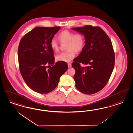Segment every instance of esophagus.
I'll list each match as a JSON object with an SVG mask.
<instances>
[{
  "label": "esophagus",
  "instance_id": "34e87169",
  "mask_svg": "<svg viewBox=\"0 0 133 133\" xmlns=\"http://www.w3.org/2000/svg\"><path fill=\"white\" fill-rule=\"evenodd\" d=\"M68 68H71V64L70 63H68Z\"/></svg>",
  "mask_w": 133,
  "mask_h": 133
}]
</instances>
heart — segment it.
Returning a JSON list of instances; mask_svg holds the SVG:
<instances>
[{
  "label": "heart",
  "mask_w": 133,
  "mask_h": 133,
  "mask_svg": "<svg viewBox=\"0 0 133 133\" xmlns=\"http://www.w3.org/2000/svg\"><path fill=\"white\" fill-rule=\"evenodd\" d=\"M58 38L61 43H66L65 49L67 50L56 55V60L57 61L69 62L75 57V52H79L84 45V37L81 33L74 34L69 30H63L59 34ZM50 46L54 51H57L59 49V44L54 39H51Z\"/></svg>",
  "instance_id": "b5f03b06"
}]
</instances>
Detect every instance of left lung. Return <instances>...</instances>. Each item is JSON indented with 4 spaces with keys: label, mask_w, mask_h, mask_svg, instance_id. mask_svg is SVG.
I'll use <instances>...</instances> for the list:
<instances>
[{
    "label": "left lung",
    "mask_w": 133,
    "mask_h": 133,
    "mask_svg": "<svg viewBox=\"0 0 133 133\" xmlns=\"http://www.w3.org/2000/svg\"><path fill=\"white\" fill-rule=\"evenodd\" d=\"M72 30L83 34L85 43L72 64L75 70V86L84 94H94L106 85L113 70L115 53L112 42L100 27L87 25ZM81 63L86 66H81Z\"/></svg>",
    "instance_id": "obj_1"
}]
</instances>
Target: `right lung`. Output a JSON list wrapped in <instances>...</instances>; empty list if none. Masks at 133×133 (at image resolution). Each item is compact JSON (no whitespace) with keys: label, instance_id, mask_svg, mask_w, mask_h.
I'll return each mask as SVG.
<instances>
[{"label":"right lung","instance_id":"obj_1","mask_svg":"<svg viewBox=\"0 0 133 133\" xmlns=\"http://www.w3.org/2000/svg\"><path fill=\"white\" fill-rule=\"evenodd\" d=\"M60 28L35 27L25 34L19 43L18 59L20 73L27 85L40 94L53 91L68 68L66 62L54 64V52L50 46L51 39ZM50 64L52 67L48 69Z\"/></svg>","mask_w":133,"mask_h":133}]
</instances>
